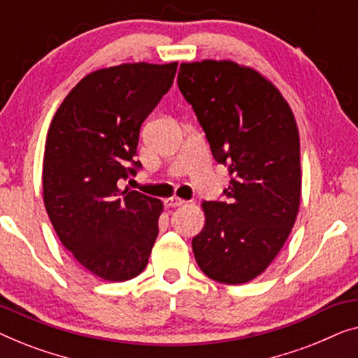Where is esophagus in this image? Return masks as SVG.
<instances>
[{"mask_svg":"<svg viewBox=\"0 0 358 358\" xmlns=\"http://www.w3.org/2000/svg\"><path fill=\"white\" fill-rule=\"evenodd\" d=\"M164 203H165V206H167V208H178V206L185 204V201L180 199V198H169V199H165Z\"/></svg>","mask_w":358,"mask_h":358,"instance_id":"esophagus-1","label":"esophagus"}]
</instances>
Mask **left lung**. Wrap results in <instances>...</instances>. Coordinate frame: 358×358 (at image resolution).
<instances>
[{
	"label": "left lung",
	"mask_w": 358,
	"mask_h": 358,
	"mask_svg": "<svg viewBox=\"0 0 358 358\" xmlns=\"http://www.w3.org/2000/svg\"><path fill=\"white\" fill-rule=\"evenodd\" d=\"M178 89L193 107L215 162L229 169L222 201H206L196 263L222 284L259 275L284 246L300 206V141L280 92L234 62L183 63Z\"/></svg>",
	"instance_id": "obj_1"
}]
</instances>
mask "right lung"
Instances as JSON below:
<instances>
[{"label":"right lung","instance_id":"1","mask_svg":"<svg viewBox=\"0 0 358 358\" xmlns=\"http://www.w3.org/2000/svg\"><path fill=\"white\" fill-rule=\"evenodd\" d=\"M177 66L133 63L90 73L50 124L45 209L64 248L105 280L143 273L159 235L160 199L122 185L143 169L141 124L172 87Z\"/></svg>","mask_w":358,"mask_h":358}]
</instances>
